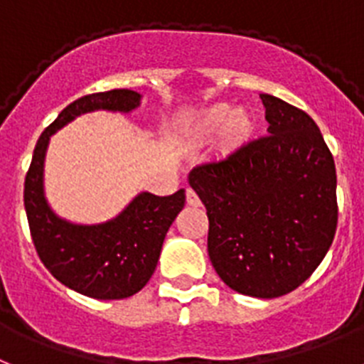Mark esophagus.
Masks as SVG:
<instances>
[{"instance_id": "1", "label": "esophagus", "mask_w": 364, "mask_h": 364, "mask_svg": "<svg viewBox=\"0 0 364 364\" xmlns=\"http://www.w3.org/2000/svg\"><path fill=\"white\" fill-rule=\"evenodd\" d=\"M187 203H188V205H192V207H200L201 205L200 198H198V194L192 191V188H188V191H187Z\"/></svg>"}]
</instances>
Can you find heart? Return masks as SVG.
<instances>
[{"instance_id":"obj_1","label":"heart","mask_w":364,"mask_h":364,"mask_svg":"<svg viewBox=\"0 0 364 364\" xmlns=\"http://www.w3.org/2000/svg\"><path fill=\"white\" fill-rule=\"evenodd\" d=\"M253 129V120L246 109H235L228 103H215L198 112L191 120V133L194 139H213L222 131L225 140H242L250 136Z\"/></svg>"}]
</instances>
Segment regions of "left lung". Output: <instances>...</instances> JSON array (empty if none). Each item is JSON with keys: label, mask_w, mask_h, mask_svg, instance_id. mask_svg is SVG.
I'll return each instance as SVG.
<instances>
[{"label": "left lung", "mask_w": 364, "mask_h": 364, "mask_svg": "<svg viewBox=\"0 0 364 364\" xmlns=\"http://www.w3.org/2000/svg\"><path fill=\"white\" fill-rule=\"evenodd\" d=\"M270 135L192 168L209 216L207 250L225 285L253 298L289 294L316 270L337 231V172L307 112L261 94Z\"/></svg>", "instance_id": "obj_1"}]
</instances>
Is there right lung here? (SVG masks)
Listing matches in <instances>:
<instances>
[{
	"label": "right lung",
	"mask_w": 364,
	"mask_h": 364,
	"mask_svg": "<svg viewBox=\"0 0 364 364\" xmlns=\"http://www.w3.org/2000/svg\"><path fill=\"white\" fill-rule=\"evenodd\" d=\"M135 90L88 94L70 103L41 135L23 185V205L36 253L44 267L72 291L96 300L136 294L154 276L168 229L185 207V191L170 196L140 192L120 215L102 224L60 218L44 192V161L51 135L77 116L94 111L127 112L140 107Z\"/></svg>",
	"instance_id": "obj_1"
}]
</instances>
